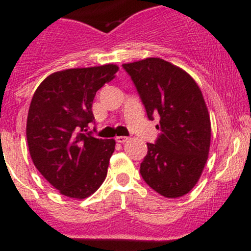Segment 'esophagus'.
<instances>
[{"mask_svg":"<svg viewBox=\"0 0 251 251\" xmlns=\"http://www.w3.org/2000/svg\"><path fill=\"white\" fill-rule=\"evenodd\" d=\"M127 140L128 138L125 137V136H119V137H116V142H118V143H125Z\"/></svg>","mask_w":251,"mask_h":251,"instance_id":"esophagus-1","label":"esophagus"}]
</instances>
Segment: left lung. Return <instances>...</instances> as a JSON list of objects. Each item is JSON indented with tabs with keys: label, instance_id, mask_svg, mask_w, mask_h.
Returning a JSON list of instances; mask_svg holds the SVG:
<instances>
[{
	"label": "left lung",
	"instance_id": "obj_1",
	"mask_svg": "<svg viewBox=\"0 0 251 251\" xmlns=\"http://www.w3.org/2000/svg\"><path fill=\"white\" fill-rule=\"evenodd\" d=\"M149 120L160 133L141 163L142 178L166 198H179L197 184L209 155L211 124L201 88L184 70L160 58L123 64Z\"/></svg>",
	"mask_w": 251,
	"mask_h": 251
}]
</instances>
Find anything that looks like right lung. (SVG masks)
<instances>
[{"label":"right lung","mask_w":251,"mask_h":251,"mask_svg":"<svg viewBox=\"0 0 251 251\" xmlns=\"http://www.w3.org/2000/svg\"><path fill=\"white\" fill-rule=\"evenodd\" d=\"M115 64L50 74L32 96L26 120L30 156L40 174L69 198L85 199L104 182L114 140L85 132L96 92L115 77Z\"/></svg>","instance_id":"add662e5"}]
</instances>
